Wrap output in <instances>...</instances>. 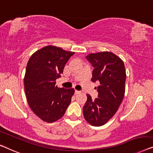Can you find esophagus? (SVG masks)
Returning a JSON list of instances; mask_svg holds the SVG:
<instances>
[{
    "label": "esophagus",
    "instance_id": "34e87169",
    "mask_svg": "<svg viewBox=\"0 0 153 153\" xmlns=\"http://www.w3.org/2000/svg\"><path fill=\"white\" fill-rule=\"evenodd\" d=\"M81 91H79V90H75V94H80Z\"/></svg>",
    "mask_w": 153,
    "mask_h": 153
}]
</instances>
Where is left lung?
Wrapping results in <instances>:
<instances>
[{
  "label": "left lung",
  "mask_w": 153,
  "mask_h": 153,
  "mask_svg": "<svg viewBox=\"0 0 153 153\" xmlns=\"http://www.w3.org/2000/svg\"><path fill=\"white\" fill-rule=\"evenodd\" d=\"M86 59L94 67L91 81H99L100 85L97 86L98 98L93 100L87 94L83 116L90 125L101 126L114 116L122 102L125 94V66L119 56L110 52L92 53Z\"/></svg>",
  "instance_id": "left-lung-1"
}]
</instances>
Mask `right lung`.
I'll return each mask as SVG.
<instances>
[{"label": "right lung", "mask_w": 153, "mask_h": 153, "mask_svg": "<svg viewBox=\"0 0 153 153\" xmlns=\"http://www.w3.org/2000/svg\"><path fill=\"white\" fill-rule=\"evenodd\" d=\"M74 54L48 45L35 52L29 59L24 77L26 98L33 112L45 122L60 119L71 102L74 90L59 88L55 84Z\"/></svg>", "instance_id": "right-lung-1"}]
</instances>
